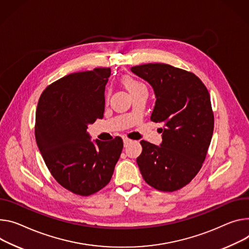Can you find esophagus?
Listing matches in <instances>:
<instances>
[{
	"instance_id": "esophagus-1",
	"label": "esophagus",
	"mask_w": 249,
	"mask_h": 249,
	"mask_svg": "<svg viewBox=\"0 0 249 249\" xmlns=\"http://www.w3.org/2000/svg\"><path fill=\"white\" fill-rule=\"evenodd\" d=\"M132 141L130 140V139H128V138H123V143H124V147H127L130 143H131Z\"/></svg>"
}]
</instances>
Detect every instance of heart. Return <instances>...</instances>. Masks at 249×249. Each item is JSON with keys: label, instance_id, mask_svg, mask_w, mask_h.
Here are the masks:
<instances>
[{"label": "heart", "instance_id": "obj_1", "mask_svg": "<svg viewBox=\"0 0 249 249\" xmlns=\"http://www.w3.org/2000/svg\"><path fill=\"white\" fill-rule=\"evenodd\" d=\"M122 83L128 89V91L130 93L136 91V90H138L139 88L145 86L144 84H142L141 82H139L138 80H136L129 75H125L122 77Z\"/></svg>", "mask_w": 249, "mask_h": 249}]
</instances>
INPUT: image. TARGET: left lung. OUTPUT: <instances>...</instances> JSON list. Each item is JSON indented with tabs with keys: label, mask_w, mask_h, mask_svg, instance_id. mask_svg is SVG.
I'll use <instances>...</instances> for the list:
<instances>
[{
	"label": "left lung",
	"mask_w": 249,
	"mask_h": 249,
	"mask_svg": "<svg viewBox=\"0 0 249 249\" xmlns=\"http://www.w3.org/2000/svg\"><path fill=\"white\" fill-rule=\"evenodd\" d=\"M131 71L153 87L151 120L164 125L160 146L140 142L142 177L156 190H179L196 176L211 144L214 119L210 93L196 75L170 64L147 63Z\"/></svg>",
	"instance_id": "1"
}]
</instances>
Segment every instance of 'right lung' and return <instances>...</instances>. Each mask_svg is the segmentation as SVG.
Returning <instances> with one entry per match:
<instances>
[{
  "instance_id": "right-lung-1",
  "label": "right lung",
  "mask_w": 249,
  "mask_h": 249,
  "mask_svg": "<svg viewBox=\"0 0 249 249\" xmlns=\"http://www.w3.org/2000/svg\"><path fill=\"white\" fill-rule=\"evenodd\" d=\"M111 70L66 75L41 93L36 114V140L48 169L64 189L90 196L112 178L123 141H90L88 124L102 119L105 85Z\"/></svg>"
}]
</instances>
